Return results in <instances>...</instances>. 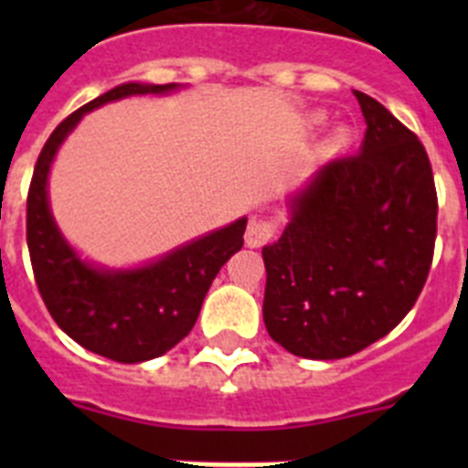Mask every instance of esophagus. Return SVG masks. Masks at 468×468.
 Wrapping results in <instances>:
<instances>
[{
	"label": "esophagus",
	"instance_id": "esophagus-1",
	"mask_svg": "<svg viewBox=\"0 0 468 468\" xmlns=\"http://www.w3.org/2000/svg\"><path fill=\"white\" fill-rule=\"evenodd\" d=\"M276 237V222L264 220V218H253L246 229V246L260 248L270 243Z\"/></svg>",
	"mask_w": 468,
	"mask_h": 468
}]
</instances>
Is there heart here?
Masks as SVG:
<instances>
[{
	"label": "heart",
	"mask_w": 468,
	"mask_h": 468,
	"mask_svg": "<svg viewBox=\"0 0 468 468\" xmlns=\"http://www.w3.org/2000/svg\"><path fill=\"white\" fill-rule=\"evenodd\" d=\"M340 144H345V133H335L333 147H340Z\"/></svg>",
	"instance_id": "obj_1"
}]
</instances>
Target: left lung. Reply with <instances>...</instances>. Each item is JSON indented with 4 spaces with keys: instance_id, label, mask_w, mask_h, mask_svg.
<instances>
[{
    "instance_id": "1",
    "label": "left lung",
    "mask_w": 468,
    "mask_h": 468,
    "mask_svg": "<svg viewBox=\"0 0 468 468\" xmlns=\"http://www.w3.org/2000/svg\"><path fill=\"white\" fill-rule=\"evenodd\" d=\"M366 138L288 198L291 222L262 248L267 333L302 358L333 361L396 328L433 260L438 198L424 144L354 90Z\"/></svg>"
}]
</instances>
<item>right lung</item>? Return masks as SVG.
Wrapping results in <instances>:
<instances>
[{
  "label": "right lung",
  "mask_w": 468,
  "mask_h": 468,
  "mask_svg": "<svg viewBox=\"0 0 468 468\" xmlns=\"http://www.w3.org/2000/svg\"><path fill=\"white\" fill-rule=\"evenodd\" d=\"M176 89L131 81L72 112L44 144L27 192V248L41 300L77 345L117 363L150 361L187 337L220 267L241 250L248 220L239 218L135 270H105L81 260L58 229L48 206V171L86 112L128 95Z\"/></svg>",
  "instance_id": "obj_1"
}]
</instances>
